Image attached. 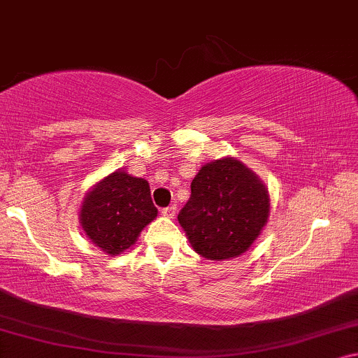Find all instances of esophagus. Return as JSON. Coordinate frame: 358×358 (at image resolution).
<instances>
[{
    "label": "esophagus",
    "instance_id": "34e87169",
    "mask_svg": "<svg viewBox=\"0 0 358 358\" xmlns=\"http://www.w3.org/2000/svg\"><path fill=\"white\" fill-rule=\"evenodd\" d=\"M175 214H177V206H175V204H172V206H169V208H164V209H162V215H164V217L173 219Z\"/></svg>",
    "mask_w": 358,
    "mask_h": 358
}]
</instances>
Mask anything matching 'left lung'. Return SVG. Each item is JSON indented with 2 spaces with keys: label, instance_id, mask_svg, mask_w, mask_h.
I'll return each mask as SVG.
<instances>
[{
  "label": "left lung",
  "instance_id": "obj_1",
  "mask_svg": "<svg viewBox=\"0 0 358 358\" xmlns=\"http://www.w3.org/2000/svg\"><path fill=\"white\" fill-rule=\"evenodd\" d=\"M269 194L258 175L235 157L206 164L191 181L178 222L196 253L213 261L248 251L269 217Z\"/></svg>",
  "mask_w": 358,
  "mask_h": 358
}]
</instances>
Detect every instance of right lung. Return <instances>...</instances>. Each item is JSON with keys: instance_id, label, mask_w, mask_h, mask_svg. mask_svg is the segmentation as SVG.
<instances>
[{"instance_id": "add662e5", "label": "right lung", "mask_w": 358, "mask_h": 358, "mask_svg": "<svg viewBox=\"0 0 358 358\" xmlns=\"http://www.w3.org/2000/svg\"><path fill=\"white\" fill-rule=\"evenodd\" d=\"M157 217L149 183L117 170L84 196L79 222L103 253L117 256L136 243L145 225Z\"/></svg>"}]
</instances>
